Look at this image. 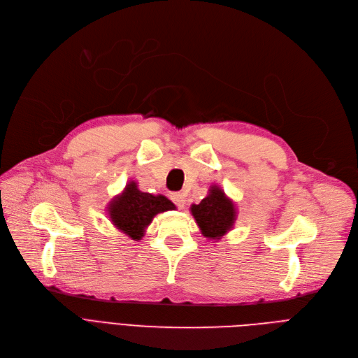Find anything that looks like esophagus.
Segmentation results:
<instances>
[{"mask_svg": "<svg viewBox=\"0 0 358 358\" xmlns=\"http://www.w3.org/2000/svg\"><path fill=\"white\" fill-rule=\"evenodd\" d=\"M171 200L176 203V206H177L178 209H182L184 206H185V197L181 193H173L171 194Z\"/></svg>", "mask_w": 358, "mask_h": 358, "instance_id": "obj_1", "label": "esophagus"}]
</instances>
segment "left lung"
Returning <instances> with one entry per match:
<instances>
[{
  "label": "left lung",
  "mask_w": 358,
  "mask_h": 358,
  "mask_svg": "<svg viewBox=\"0 0 358 358\" xmlns=\"http://www.w3.org/2000/svg\"><path fill=\"white\" fill-rule=\"evenodd\" d=\"M190 210L201 235L215 241L229 232L236 219L234 201L217 185H212L208 197H204L199 204H192Z\"/></svg>",
  "instance_id": "1"
}]
</instances>
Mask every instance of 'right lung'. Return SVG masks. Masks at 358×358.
Masks as SVG:
<instances>
[{
  "instance_id": "right-lung-1",
  "label": "right lung",
  "mask_w": 358,
  "mask_h": 358,
  "mask_svg": "<svg viewBox=\"0 0 358 358\" xmlns=\"http://www.w3.org/2000/svg\"><path fill=\"white\" fill-rule=\"evenodd\" d=\"M174 209V203L165 196L143 193L138 189L135 181H130L126 184L124 190L110 201L107 212L111 223L119 231L139 241L155 215Z\"/></svg>"
}]
</instances>
